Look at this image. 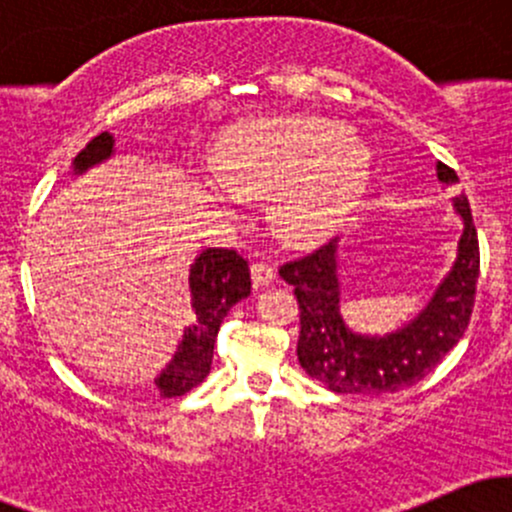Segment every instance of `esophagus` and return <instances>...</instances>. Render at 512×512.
<instances>
[{
    "mask_svg": "<svg viewBox=\"0 0 512 512\" xmlns=\"http://www.w3.org/2000/svg\"><path fill=\"white\" fill-rule=\"evenodd\" d=\"M250 272H252V284L255 286H267L269 281L274 279V267L269 262H262V260L252 262Z\"/></svg>",
    "mask_w": 512,
    "mask_h": 512,
    "instance_id": "esophagus-1",
    "label": "esophagus"
}]
</instances>
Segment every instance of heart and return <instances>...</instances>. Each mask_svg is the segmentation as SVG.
<instances>
[{
    "instance_id": "1",
    "label": "heart",
    "mask_w": 512,
    "mask_h": 512,
    "mask_svg": "<svg viewBox=\"0 0 512 512\" xmlns=\"http://www.w3.org/2000/svg\"><path fill=\"white\" fill-rule=\"evenodd\" d=\"M211 170L228 195L274 197L276 231L310 240L332 231L363 197L370 149L327 117H272L231 129L216 144Z\"/></svg>"
}]
</instances>
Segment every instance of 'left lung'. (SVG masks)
<instances>
[{
    "label": "left lung",
    "instance_id": "1",
    "mask_svg": "<svg viewBox=\"0 0 512 512\" xmlns=\"http://www.w3.org/2000/svg\"><path fill=\"white\" fill-rule=\"evenodd\" d=\"M436 170L440 182L455 185L457 173L450 166L438 163ZM452 204L464 223L455 264L419 317L385 337L356 334L342 320L337 238L281 264V279L293 286L301 310L296 354L310 378L339 395H385L424 380L460 342L477 296L479 238L467 197H455Z\"/></svg>",
    "mask_w": 512,
    "mask_h": 512
}]
</instances>
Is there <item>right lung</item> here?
Returning <instances> with one entry per match:
<instances>
[{
  "label": "right lung",
  "mask_w": 512,
  "mask_h": 512,
  "mask_svg": "<svg viewBox=\"0 0 512 512\" xmlns=\"http://www.w3.org/2000/svg\"><path fill=\"white\" fill-rule=\"evenodd\" d=\"M113 156V137L98 134L74 158V173H84ZM250 267L243 255L228 248H209L190 269L192 325L182 334L173 361L154 380L161 397H180L202 383L211 370L214 342L223 317L238 301L250 296Z\"/></svg>",
  "instance_id": "obj_1"
}]
</instances>
